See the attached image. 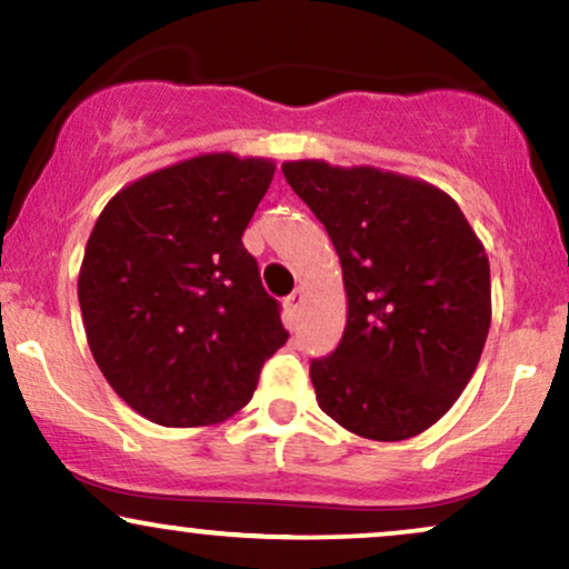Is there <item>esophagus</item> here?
Returning a JSON list of instances; mask_svg holds the SVG:
<instances>
[{
    "label": "esophagus",
    "mask_w": 569,
    "mask_h": 569,
    "mask_svg": "<svg viewBox=\"0 0 569 569\" xmlns=\"http://www.w3.org/2000/svg\"><path fill=\"white\" fill-rule=\"evenodd\" d=\"M303 298H306V292L300 290V287H296V290H292L290 296L284 298V308H287V313H290V317H298L300 306H303Z\"/></svg>",
    "instance_id": "1"
}]
</instances>
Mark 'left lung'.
Listing matches in <instances>:
<instances>
[{
  "label": "left lung",
  "mask_w": 569,
  "mask_h": 569,
  "mask_svg": "<svg viewBox=\"0 0 569 569\" xmlns=\"http://www.w3.org/2000/svg\"><path fill=\"white\" fill-rule=\"evenodd\" d=\"M282 173L342 266L346 332L332 356L311 361L321 411L369 440L425 432L456 403L486 348V248L430 181L327 160H287Z\"/></svg>",
  "instance_id": "obj_1"
}]
</instances>
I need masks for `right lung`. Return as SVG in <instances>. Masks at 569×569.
<instances>
[{
  "mask_svg": "<svg viewBox=\"0 0 569 569\" xmlns=\"http://www.w3.org/2000/svg\"><path fill=\"white\" fill-rule=\"evenodd\" d=\"M273 168L234 152L179 160L116 192L91 229L79 271L89 350L150 422H227L290 338L242 244Z\"/></svg>",
  "mask_w": 569,
  "mask_h": 569,
  "instance_id": "obj_1",
  "label": "right lung"
}]
</instances>
